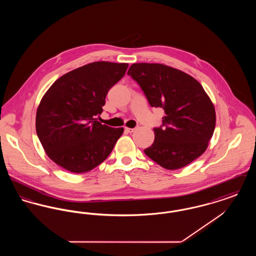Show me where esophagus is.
I'll list each match as a JSON object with an SVG mask.
<instances>
[{
  "instance_id": "1",
  "label": "esophagus",
  "mask_w": 256,
  "mask_h": 256,
  "mask_svg": "<svg viewBox=\"0 0 256 256\" xmlns=\"http://www.w3.org/2000/svg\"><path fill=\"white\" fill-rule=\"evenodd\" d=\"M124 130H126V132H128V134H132V132H134V130H135V128H124Z\"/></svg>"
}]
</instances>
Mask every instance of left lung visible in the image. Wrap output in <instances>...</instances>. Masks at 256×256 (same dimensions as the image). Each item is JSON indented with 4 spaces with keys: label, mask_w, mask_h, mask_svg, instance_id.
Returning a JSON list of instances; mask_svg holds the SVG:
<instances>
[{
    "label": "left lung",
    "mask_w": 256,
    "mask_h": 256,
    "mask_svg": "<svg viewBox=\"0 0 256 256\" xmlns=\"http://www.w3.org/2000/svg\"><path fill=\"white\" fill-rule=\"evenodd\" d=\"M152 108H163V124L144 152L167 170H178L200 156L216 124L215 108L202 84L188 74L160 63H134L128 72Z\"/></svg>",
    "instance_id": "8db88e82"
}]
</instances>
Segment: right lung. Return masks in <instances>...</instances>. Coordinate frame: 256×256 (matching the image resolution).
I'll use <instances>...</instances> for the list:
<instances>
[{
  "label": "right lung",
  "mask_w": 256,
  "mask_h": 256,
  "mask_svg": "<svg viewBox=\"0 0 256 256\" xmlns=\"http://www.w3.org/2000/svg\"><path fill=\"white\" fill-rule=\"evenodd\" d=\"M128 63L96 61L58 78L37 108L36 128L45 152L74 174L93 170L112 152L124 128L98 121L110 88Z\"/></svg>",
  "instance_id": "obj_1"
}]
</instances>
